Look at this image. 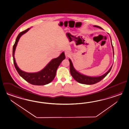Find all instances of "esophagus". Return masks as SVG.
Segmentation results:
<instances>
[{
  "label": "esophagus",
  "instance_id": "obj_1",
  "mask_svg": "<svg viewBox=\"0 0 129 129\" xmlns=\"http://www.w3.org/2000/svg\"><path fill=\"white\" fill-rule=\"evenodd\" d=\"M65 54L66 57H69L70 56V52L69 51H65Z\"/></svg>",
  "mask_w": 129,
  "mask_h": 129
}]
</instances>
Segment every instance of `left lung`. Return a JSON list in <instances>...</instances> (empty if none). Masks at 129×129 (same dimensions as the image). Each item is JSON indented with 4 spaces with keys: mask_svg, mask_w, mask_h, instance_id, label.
<instances>
[{
    "mask_svg": "<svg viewBox=\"0 0 129 129\" xmlns=\"http://www.w3.org/2000/svg\"><path fill=\"white\" fill-rule=\"evenodd\" d=\"M94 27H98L102 29L101 27L97 26V25H94ZM111 38V37H110ZM111 44L112 48L113 49V54L114 55V51H113V47L112 43L111 41ZM70 61V72L71 76L73 77L75 80L78 82L79 83L81 84H86V85H93L96 84L98 82H100L101 80H102L104 78H105L107 75L110 72V71L111 70L112 68L113 65L110 68L109 70L105 74L102 75L100 77H89V76H86L80 73H79L77 70H76L73 66V64L72 63L71 60L70 59H69Z\"/></svg>",
    "mask_w": 129,
    "mask_h": 129,
    "instance_id": "8db88e82",
    "label": "left lung"
}]
</instances>
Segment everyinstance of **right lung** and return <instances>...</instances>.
Returning a JSON list of instances; mask_svg holds the SVG:
<instances>
[{"mask_svg": "<svg viewBox=\"0 0 129 129\" xmlns=\"http://www.w3.org/2000/svg\"><path fill=\"white\" fill-rule=\"evenodd\" d=\"M29 29L30 28H28L27 29L21 32L16 39L15 43L13 47L14 64L20 76L27 82L34 85H45L51 83L54 79L57 70L63 60L65 58V56L64 52H63L58 58L52 59L43 70L36 73H27L21 70L16 63L14 56L15 51L20 37L28 31Z\"/></svg>", "mask_w": 129, "mask_h": 129, "instance_id": "add662e5", "label": "right lung"}]
</instances>
